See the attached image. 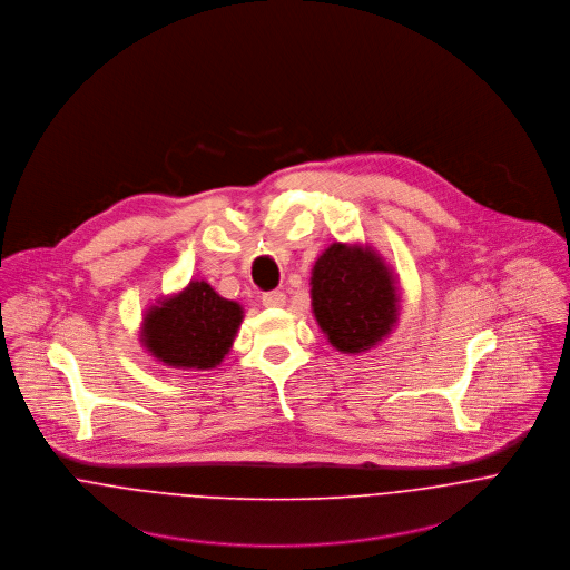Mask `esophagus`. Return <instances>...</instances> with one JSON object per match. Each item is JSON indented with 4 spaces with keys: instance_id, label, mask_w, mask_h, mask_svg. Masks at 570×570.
I'll return each mask as SVG.
<instances>
[{
    "instance_id": "obj_1",
    "label": "esophagus",
    "mask_w": 570,
    "mask_h": 570,
    "mask_svg": "<svg viewBox=\"0 0 570 570\" xmlns=\"http://www.w3.org/2000/svg\"><path fill=\"white\" fill-rule=\"evenodd\" d=\"M259 299H262V306H266V308H279V306H284L286 295L282 291H268V293H262Z\"/></svg>"
}]
</instances>
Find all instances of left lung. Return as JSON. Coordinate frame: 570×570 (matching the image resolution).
I'll use <instances>...</instances> for the list:
<instances>
[{
  "mask_svg": "<svg viewBox=\"0 0 570 570\" xmlns=\"http://www.w3.org/2000/svg\"><path fill=\"white\" fill-rule=\"evenodd\" d=\"M313 313L330 343L345 354L365 352L397 318V297L379 255L334 243L313 268Z\"/></svg>",
  "mask_w": 570,
  "mask_h": 570,
  "instance_id": "8db88e82",
  "label": "left lung"
}]
</instances>
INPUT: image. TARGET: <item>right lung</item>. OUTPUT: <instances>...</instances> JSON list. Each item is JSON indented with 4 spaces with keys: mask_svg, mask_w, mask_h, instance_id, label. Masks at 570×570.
Masks as SVG:
<instances>
[{
    "mask_svg": "<svg viewBox=\"0 0 570 570\" xmlns=\"http://www.w3.org/2000/svg\"><path fill=\"white\" fill-rule=\"evenodd\" d=\"M243 308L223 299L207 282L164 299L144 318V345L170 367L212 370L229 352Z\"/></svg>",
    "mask_w": 570,
    "mask_h": 570,
    "instance_id": "right-lung-1",
    "label": "right lung"
}]
</instances>
